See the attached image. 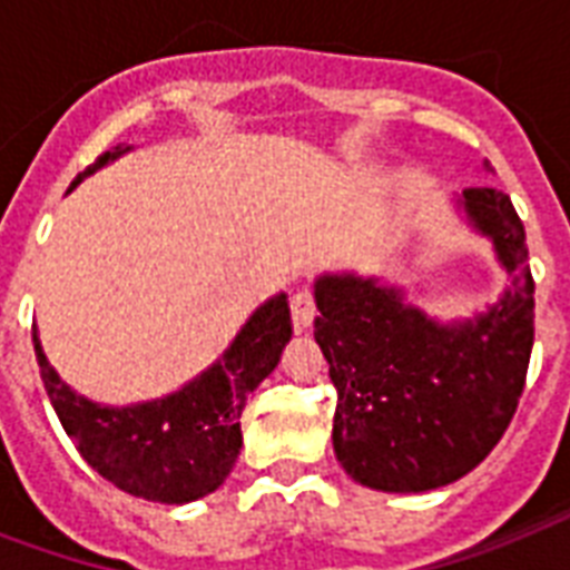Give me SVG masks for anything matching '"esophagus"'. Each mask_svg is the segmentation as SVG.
Masks as SVG:
<instances>
[{"mask_svg": "<svg viewBox=\"0 0 570 570\" xmlns=\"http://www.w3.org/2000/svg\"><path fill=\"white\" fill-rule=\"evenodd\" d=\"M317 315V306H315V294L308 288H299L294 291V297H291V317H294V326L303 330L315 321Z\"/></svg>", "mask_w": 570, "mask_h": 570, "instance_id": "1", "label": "esophagus"}]
</instances>
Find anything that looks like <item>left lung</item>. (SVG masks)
<instances>
[{
  "mask_svg": "<svg viewBox=\"0 0 570 570\" xmlns=\"http://www.w3.org/2000/svg\"><path fill=\"white\" fill-rule=\"evenodd\" d=\"M464 207L511 276L500 303L475 321L434 324L377 279L324 276L315 285V338L338 390L335 458L374 491L458 482L500 443L527 386L535 342L527 232L497 187H470Z\"/></svg>",
  "mask_w": 570,
  "mask_h": 570,
  "instance_id": "obj_1",
  "label": "left lung"
}]
</instances>
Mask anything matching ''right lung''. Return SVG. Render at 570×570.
Wrapping results in <instances>:
<instances>
[{
  "label": "right lung",
  "instance_id": "obj_1",
  "mask_svg": "<svg viewBox=\"0 0 570 570\" xmlns=\"http://www.w3.org/2000/svg\"><path fill=\"white\" fill-rule=\"evenodd\" d=\"M125 151L116 145L100 154L77 175L70 189ZM291 333L288 297L276 294L255 308L223 360H216L202 377L175 395L121 410L100 407L70 392L47 363L38 335H32V342L43 390L88 464L118 491L180 505L214 493L232 473L244 445L240 413L246 399L276 368Z\"/></svg>",
  "mask_w": 570,
  "mask_h": 570
}]
</instances>
